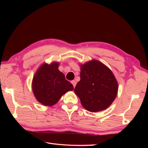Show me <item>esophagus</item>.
Segmentation results:
<instances>
[{"instance_id": "1", "label": "esophagus", "mask_w": 148, "mask_h": 148, "mask_svg": "<svg viewBox=\"0 0 148 148\" xmlns=\"http://www.w3.org/2000/svg\"><path fill=\"white\" fill-rule=\"evenodd\" d=\"M71 83H72V85H73L74 87H76V81H75V80H72V81L71 82Z\"/></svg>"}]
</instances>
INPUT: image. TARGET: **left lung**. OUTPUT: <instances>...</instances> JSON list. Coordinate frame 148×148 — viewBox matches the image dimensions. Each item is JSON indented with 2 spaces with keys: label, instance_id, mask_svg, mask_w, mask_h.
<instances>
[{
  "label": "left lung",
  "instance_id": "8db88e82",
  "mask_svg": "<svg viewBox=\"0 0 148 148\" xmlns=\"http://www.w3.org/2000/svg\"><path fill=\"white\" fill-rule=\"evenodd\" d=\"M80 81L74 92L85 109L97 112L108 108L116 99L118 83L108 67L92 59L80 64Z\"/></svg>",
  "mask_w": 148,
  "mask_h": 148
}]
</instances>
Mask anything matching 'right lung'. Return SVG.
Masks as SVG:
<instances>
[{
  "label": "right lung",
  "instance_id": "obj_1",
  "mask_svg": "<svg viewBox=\"0 0 148 148\" xmlns=\"http://www.w3.org/2000/svg\"><path fill=\"white\" fill-rule=\"evenodd\" d=\"M59 65L56 61L42 64L32 78V92L37 101L44 106L55 105L62 95L74 89L72 84L59 71Z\"/></svg>",
  "mask_w": 148,
  "mask_h": 148
}]
</instances>
